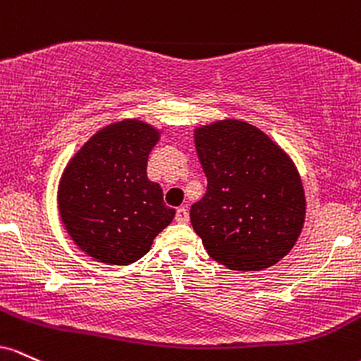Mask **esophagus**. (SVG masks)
I'll use <instances>...</instances> for the list:
<instances>
[{"label": "esophagus", "mask_w": 361, "mask_h": 361, "mask_svg": "<svg viewBox=\"0 0 361 361\" xmlns=\"http://www.w3.org/2000/svg\"><path fill=\"white\" fill-rule=\"evenodd\" d=\"M176 220L179 221V224H188V221H189V212H188V209L184 208V206H182V208L177 209V213H176Z\"/></svg>", "instance_id": "34e87169"}]
</instances>
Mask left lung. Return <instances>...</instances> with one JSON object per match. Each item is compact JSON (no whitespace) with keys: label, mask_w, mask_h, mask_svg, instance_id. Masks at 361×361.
I'll use <instances>...</instances> for the list:
<instances>
[{"label":"left lung","mask_w":361,"mask_h":361,"mask_svg":"<svg viewBox=\"0 0 361 361\" xmlns=\"http://www.w3.org/2000/svg\"><path fill=\"white\" fill-rule=\"evenodd\" d=\"M208 189L191 224L209 257L232 271H262L293 249L305 224L297 165L273 137L238 119L194 129Z\"/></svg>","instance_id":"left-lung-1"}]
</instances>
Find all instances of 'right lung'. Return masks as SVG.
Returning <instances> with one entry per match:
<instances>
[{
    "label": "right lung",
    "mask_w": 361,
    "mask_h": 361,
    "mask_svg": "<svg viewBox=\"0 0 361 361\" xmlns=\"http://www.w3.org/2000/svg\"><path fill=\"white\" fill-rule=\"evenodd\" d=\"M160 129L123 119L93 135L68 161L58 188L61 221L71 240L99 262L128 266L172 224L160 184L147 176Z\"/></svg>",
    "instance_id": "obj_1"
}]
</instances>
